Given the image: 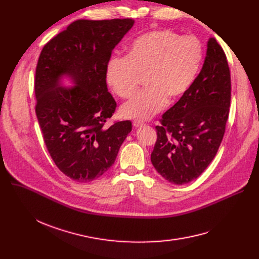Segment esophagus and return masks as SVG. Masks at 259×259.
I'll return each mask as SVG.
<instances>
[{"mask_svg":"<svg viewBox=\"0 0 259 259\" xmlns=\"http://www.w3.org/2000/svg\"><path fill=\"white\" fill-rule=\"evenodd\" d=\"M143 125H144V122H143V121H141V120H134V121H133V126H134L135 128L142 127Z\"/></svg>","mask_w":259,"mask_h":259,"instance_id":"esophagus-1","label":"esophagus"}]
</instances>
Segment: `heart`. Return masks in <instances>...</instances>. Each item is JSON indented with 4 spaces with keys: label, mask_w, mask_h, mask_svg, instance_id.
<instances>
[{
    "label": "heart",
    "mask_w": 259,
    "mask_h": 259,
    "mask_svg": "<svg viewBox=\"0 0 259 259\" xmlns=\"http://www.w3.org/2000/svg\"><path fill=\"white\" fill-rule=\"evenodd\" d=\"M203 57V45L193 35L161 29L135 37L126 58H113L106 67L107 84L121 99L132 98L141 78L146 79L147 88L121 106V116L146 119L159 112L168 101L181 100L193 85Z\"/></svg>",
    "instance_id": "1"
}]
</instances>
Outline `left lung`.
I'll list each match as a JSON object with an SVG mask.
<instances>
[{
  "mask_svg": "<svg viewBox=\"0 0 259 259\" xmlns=\"http://www.w3.org/2000/svg\"><path fill=\"white\" fill-rule=\"evenodd\" d=\"M230 102L228 61L221 45L210 37L205 63L193 85L155 127L151 161L162 178L184 185L206 170L223 141Z\"/></svg>",
  "mask_w": 259,
  "mask_h": 259,
  "instance_id": "1",
  "label": "left lung"
}]
</instances>
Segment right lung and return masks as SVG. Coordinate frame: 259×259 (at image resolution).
Masks as SVG:
<instances>
[{
  "label": "right lung",
  "instance_id": "1",
  "mask_svg": "<svg viewBox=\"0 0 259 259\" xmlns=\"http://www.w3.org/2000/svg\"><path fill=\"white\" fill-rule=\"evenodd\" d=\"M134 20H77L51 38L35 69V113L57 167L77 183L102 176L132 129L130 120L104 126L116 103L106 83L114 47ZM68 77L72 88H64Z\"/></svg>",
  "mask_w": 259,
  "mask_h": 259
}]
</instances>
